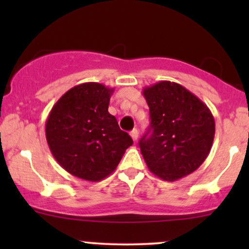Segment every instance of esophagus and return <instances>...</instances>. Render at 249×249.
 <instances>
[{
  "instance_id": "esophagus-1",
  "label": "esophagus",
  "mask_w": 249,
  "mask_h": 249,
  "mask_svg": "<svg viewBox=\"0 0 249 249\" xmlns=\"http://www.w3.org/2000/svg\"><path fill=\"white\" fill-rule=\"evenodd\" d=\"M131 137H132V139L134 142L137 141V139H138V136H139V132H138V130H137V128H133L132 131H131Z\"/></svg>"
}]
</instances>
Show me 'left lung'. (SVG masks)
Wrapping results in <instances>:
<instances>
[{"label":"left lung","instance_id":"obj_1","mask_svg":"<svg viewBox=\"0 0 249 249\" xmlns=\"http://www.w3.org/2000/svg\"><path fill=\"white\" fill-rule=\"evenodd\" d=\"M151 123L139 146L148 170L166 181L188 176L207 158L215 123L212 112L178 83L161 81L144 88Z\"/></svg>","mask_w":249,"mask_h":249}]
</instances>
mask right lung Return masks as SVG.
I'll return each mask as SVG.
<instances>
[{"instance_id": "obj_1", "label": "right lung", "mask_w": 249, "mask_h": 249, "mask_svg": "<svg viewBox=\"0 0 249 249\" xmlns=\"http://www.w3.org/2000/svg\"><path fill=\"white\" fill-rule=\"evenodd\" d=\"M112 93L113 89L99 83H83L67 91L51 108L45 123L48 145L57 162L77 178H107L133 144L108 113Z\"/></svg>"}]
</instances>
